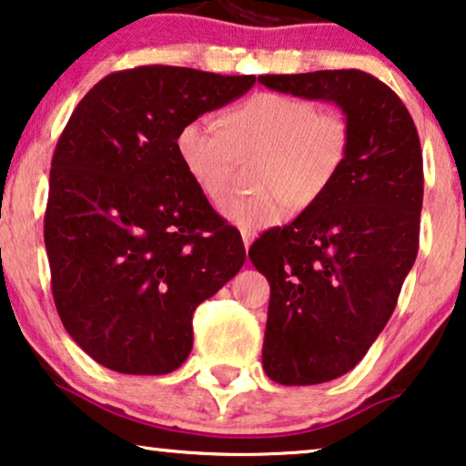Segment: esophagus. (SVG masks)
I'll return each mask as SVG.
<instances>
[{"label": "esophagus", "instance_id": "obj_1", "mask_svg": "<svg viewBox=\"0 0 466 466\" xmlns=\"http://www.w3.org/2000/svg\"><path fill=\"white\" fill-rule=\"evenodd\" d=\"M241 239H244V246L248 250V248H250V244H252V239H254V233L252 231H241Z\"/></svg>", "mask_w": 466, "mask_h": 466}]
</instances>
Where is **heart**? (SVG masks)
I'll return each mask as SVG.
<instances>
[{
	"mask_svg": "<svg viewBox=\"0 0 466 466\" xmlns=\"http://www.w3.org/2000/svg\"><path fill=\"white\" fill-rule=\"evenodd\" d=\"M176 148L197 187L218 201L239 158H254L250 195H233L220 212L241 231L282 222L290 208H308L339 176L350 150L348 118L318 110L308 99L284 93H257L233 110L225 123L203 114L177 131Z\"/></svg>",
	"mask_w": 466,
	"mask_h": 466,
	"instance_id": "b5f03b06",
	"label": "heart"
}]
</instances>
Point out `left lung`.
I'll return each instance as SVG.
<instances>
[{"label": "left lung", "instance_id": "1", "mask_svg": "<svg viewBox=\"0 0 466 466\" xmlns=\"http://www.w3.org/2000/svg\"><path fill=\"white\" fill-rule=\"evenodd\" d=\"M278 93L348 118L339 176L290 225L250 246L271 286L263 369L284 386L324 384L362 360L416 263L424 174L416 125L392 88L360 69L258 76Z\"/></svg>", "mask_w": 466, "mask_h": 466}]
</instances>
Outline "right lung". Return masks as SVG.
<instances>
[{
	"mask_svg": "<svg viewBox=\"0 0 466 466\" xmlns=\"http://www.w3.org/2000/svg\"><path fill=\"white\" fill-rule=\"evenodd\" d=\"M254 76L144 66L106 76L53 155L44 244L56 311L99 365L176 371L193 311L246 260L241 235L184 167L177 131L254 86Z\"/></svg>",
	"mask_w": 466,
	"mask_h": 466,
	"instance_id": "right-lung-1",
	"label": "right lung"
}]
</instances>
